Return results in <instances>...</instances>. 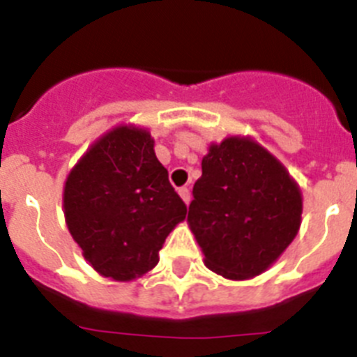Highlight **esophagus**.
<instances>
[{"label":"esophagus","mask_w":357,"mask_h":357,"mask_svg":"<svg viewBox=\"0 0 357 357\" xmlns=\"http://www.w3.org/2000/svg\"><path fill=\"white\" fill-rule=\"evenodd\" d=\"M178 195H181V198L184 200L185 206H188L189 202H191V191H189L188 188H181L178 189Z\"/></svg>","instance_id":"34e87169"}]
</instances>
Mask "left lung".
<instances>
[{
    "label": "left lung",
    "instance_id": "8db88e82",
    "mask_svg": "<svg viewBox=\"0 0 357 357\" xmlns=\"http://www.w3.org/2000/svg\"><path fill=\"white\" fill-rule=\"evenodd\" d=\"M301 222L302 191L275 155L245 135L211 143L188 213L211 272L230 280L261 275Z\"/></svg>",
    "mask_w": 357,
    "mask_h": 357
}]
</instances>
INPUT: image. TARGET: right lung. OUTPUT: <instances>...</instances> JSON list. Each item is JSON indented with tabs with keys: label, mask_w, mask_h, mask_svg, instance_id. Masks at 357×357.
Returning a JSON list of instances; mask_svg holds the SVG:
<instances>
[{
	"label": "right lung",
	"mask_w": 357,
	"mask_h": 357,
	"mask_svg": "<svg viewBox=\"0 0 357 357\" xmlns=\"http://www.w3.org/2000/svg\"><path fill=\"white\" fill-rule=\"evenodd\" d=\"M62 202L84 259L118 282L153 270L188 213L155 157L153 137L135 125H118L91 144L66 178Z\"/></svg>",
	"instance_id": "right-lung-1"
}]
</instances>
